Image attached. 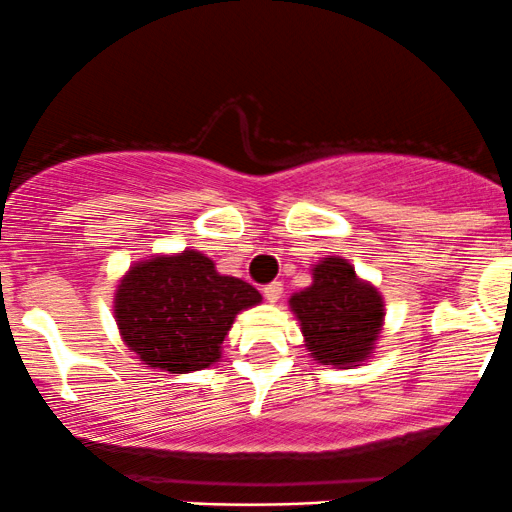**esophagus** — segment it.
<instances>
[{"label": "esophagus", "mask_w": 512, "mask_h": 512, "mask_svg": "<svg viewBox=\"0 0 512 512\" xmlns=\"http://www.w3.org/2000/svg\"><path fill=\"white\" fill-rule=\"evenodd\" d=\"M280 295H283V283H271L263 287V297H266L268 302H278Z\"/></svg>", "instance_id": "34e87169"}]
</instances>
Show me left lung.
<instances>
[{"label": "left lung", "mask_w": 512, "mask_h": 512, "mask_svg": "<svg viewBox=\"0 0 512 512\" xmlns=\"http://www.w3.org/2000/svg\"><path fill=\"white\" fill-rule=\"evenodd\" d=\"M290 312L304 348L321 365L350 370L375 355L384 331V297L355 273L343 256H326L312 268V285L292 292Z\"/></svg>", "instance_id": "1"}]
</instances>
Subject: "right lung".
<instances>
[{
  "label": "right lung",
  "mask_w": 512,
  "mask_h": 512,
  "mask_svg": "<svg viewBox=\"0 0 512 512\" xmlns=\"http://www.w3.org/2000/svg\"><path fill=\"white\" fill-rule=\"evenodd\" d=\"M261 302L254 285L217 273L212 258L183 249L132 263L113 292V317L142 365L188 375L215 365L237 314Z\"/></svg>",
  "instance_id": "1"
}]
</instances>
